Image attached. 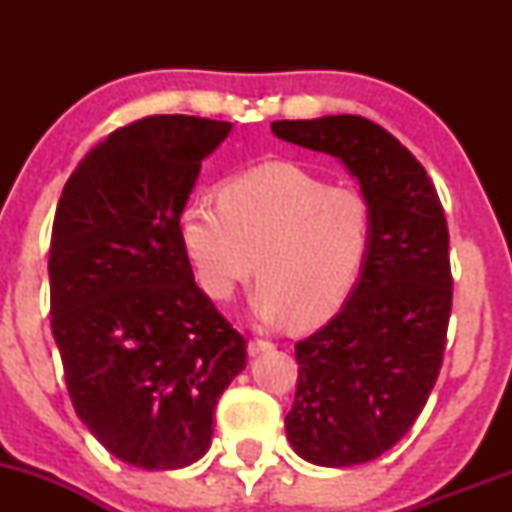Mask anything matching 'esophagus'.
Returning a JSON list of instances; mask_svg holds the SVG:
<instances>
[{"label": "esophagus", "instance_id": "34e87169", "mask_svg": "<svg viewBox=\"0 0 512 512\" xmlns=\"http://www.w3.org/2000/svg\"><path fill=\"white\" fill-rule=\"evenodd\" d=\"M274 344L267 342V339H250L248 342V354L250 356H257L262 354V351H272Z\"/></svg>", "mask_w": 512, "mask_h": 512}]
</instances>
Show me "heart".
<instances>
[{
	"label": "heart",
	"instance_id": "obj_1",
	"mask_svg": "<svg viewBox=\"0 0 512 512\" xmlns=\"http://www.w3.org/2000/svg\"><path fill=\"white\" fill-rule=\"evenodd\" d=\"M373 214L361 190L330 185L293 161H267L231 175L219 207L180 209L178 238L197 284L231 301L260 276L252 315L264 325L327 322L356 289L368 260Z\"/></svg>",
	"mask_w": 512,
	"mask_h": 512
}]
</instances>
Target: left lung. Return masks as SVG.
Returning <instances> with one entry per match:
<instances>
[{"instance_id":"8db88e82","label":"left lung","mask_w":512,"mask_h":512,"mask_svg":"<svg viewBox=\"0 0 512 512\" xmlns=\"http://www.w3.org/2000/svg\"><path fill=\"white\" fill-rule=\"evenodd\" d=\"M272 132L342 161L373 214L356 289L296 344L298 385L286 414L303 460L363 464L402 440L438 380L452 308L448 223L424 166L366 117L279 120Z\"/></svg>"}]
</instances>
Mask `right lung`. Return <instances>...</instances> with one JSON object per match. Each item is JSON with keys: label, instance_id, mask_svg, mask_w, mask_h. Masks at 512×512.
Segmentation results:
<instances>
[{"label": "right lung", "instance_id": "right-lung-1", "mask_svg": "<svg viewBox=\"0 0 512 512\" xmlns=\"http://www.w3.org/2000/svg\"><path fill=\"white\" fill-rule=\"evenodd\" d=\"M231 129L190 115L115 129L57 204L48 272L64 380L76 416L132 467L204 457L216 402L248 363L178 238L202 161Z\"/></svg>", "mask_w": 512, "mask_h": 512}]
</instances>
